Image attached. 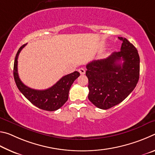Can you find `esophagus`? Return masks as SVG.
Wrapping results in <instances>:
<instances>
[{
    "label": "esophagus",
    "mask_w": 155,
    "mask_h": 155,
    "mask_svg": "<svg viewBox=\"0 0 155 155\" xmlns=\"http://www.w3.org/2000/svg\"><path fill=\"white\" fill-rule=\"evenodd\" d=\"M78 72H79L81 74H84L85 73V70L84 68H79L78 69Z\"/></svg>",
    "instance_id": "obj_1"
}]
</instances>
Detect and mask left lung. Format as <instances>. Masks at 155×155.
I'll return each mask as SVG.
<instances>
[{"instance_id": "1", "label": "left lung", "mask_w": 155, "mask_h": 155, "mask_svg": "<svg viewBox=\"0 0 155 155\" xmlns=\"http://www.w3.org/2000/svg\"><path fill=\"white\" fill-rule=\"evenodd\" d=\"M118 38L122 41L120 51L86 65L88 98L101 109L111 108L124 101L134 90L140 78L137 50L126 38Z\"/></svg>"}]
</instances>
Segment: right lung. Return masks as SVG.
I'll return each mask as SVG.
<instances>
[{
    "instance_id": "right-lung-1",
    "label": "right lung",
    "mask_w": 155,
    "mask_h": 155,
    "mask_svg": "<svg viewBox=\"0 0 155 155\" xmlns=\"http://www.w3.org/2000/svg\"><path fill=\"white\" fill-rule=\"evenodd\" d=\"M27 45L20 47L15 57L14 65V77L18 90L31 103L41 109L53 111L59 109L68 99L70 87L74 81L80 76V73L75 71L60 78L51 87L44 90H38L26 86L20 81L18 73V58L20 51Z\"/></svg>"
}]
</instances>
